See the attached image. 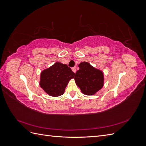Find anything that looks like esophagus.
<instances>
[{"instance_id":"esophagus-1","label":"esophagus","mask_w":146,"mask_h":146,"mask_svg":"<svg viewBox=\"0 0 146 146\" xmlns=\"http://www.w3.org/2000/svg\"><path fill=\"white\" fill-rule=\"evenodd\" d=\"M72 71H73L74 73H76V67L72 68Z\"/></svg>"}]
</instances>
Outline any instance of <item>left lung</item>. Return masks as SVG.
Segmentation results:
<instances>
[{
  "label": "left lung",
  "mask_w": 146,
  "mask_h": 146,
  "mask_svg": "<svg viewBox=\"0 0 146 146\" xmlns=\"http://www.w3.org/2000/svg\"><path fill=\"white\" fill-rule=\"evenodd\" d=\"M78 67L79 70L74 78L76 85L83 94L87 96L95 94L104 85V72L88 62H81Z\"/></svg>",
  "instance_id": "8db88e82"
}]
</instances>
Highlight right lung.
Masks as SVG:
<instances>
[{
  "label": "right lung",
  "mask_w": 146,
  "mask_h": 146,
  "mask_svg": "<svg viewBox=\"0 0 146 146\" xmlns=\"http://www.w3.org/2000/svg\"><path fill=\"white\" fill-rule=\"evenodd\" d=\"M75 74L67 64L56 62L41 72L39 85L49 96H60L64 94L66 87Z\"/></svg>",
  "instance_id": "right-lung-1"
}]
</instances>
